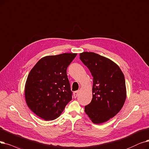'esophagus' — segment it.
I'll return each instance as SVG.
<instances>
[{
  "instance_id": "1",
  "label": "esophagus",
  "mask_w": 149,
  "mask_h": 149,
  "mask_svg": "<svg viewBox=\"0 0 149 149\" xmlns=\"http://www.w3.org/2000/svg\"><path fill=\"white\" fill-rule=\"evenodd\" d=\"M73 94H74V98H76L78 96V95H79V91H75V92H74Z\"/></svg>"
}]
</instances>
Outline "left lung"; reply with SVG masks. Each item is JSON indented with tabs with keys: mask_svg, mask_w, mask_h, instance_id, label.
<instances>
[{
	"mask_svg": "<svg viewBox=\"0 0 149 149\" xmlns=\"http://www.w3.org/2000/svg\"><path fill=\"white\" fill-rule=\"evenodd\" d=\"M80 59L93 77V99L85 111L94 124H102L117 114L124 104V75L115 63L99 54L85 52Z\"/></svg>",
	"mask_w": 149,
	"mask_h": 149,
	"instance_id": "left-lung-1",
	"label": "left lung"
}]
</instances>
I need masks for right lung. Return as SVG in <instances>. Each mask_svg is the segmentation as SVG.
<instances>
[{
  "instance_id": "right-lung-1",
  "label": "right lung",
  "mask_w": 149,
  "mask_h": 149,
  "mask_svg": "<svg viewBox=\"0 0 149 149\" xmlns=\"http://www.w3.org/2000/svg\"><path fill=\"white\" fill-rule=\"evenodd\" d=\"M76 56L64 53L45 56L30 70L25 83V100L31 110L41 119L58 118L72 100L66 70Z\"/></svg>"
}]
</instances>
